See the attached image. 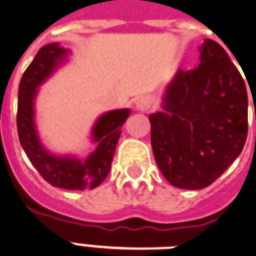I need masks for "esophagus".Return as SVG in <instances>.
Wrapping results in <instances>:
<instances>
[{
  "mask_svg": "<svg viewBox=\"0 0 256 256\" xmlns=\"http://www.w3.org/2000/svg\"><path fill=\"white\" fill-rule=\"evenodd\" d=\"M150 106H151V101H150L147 97H140V98L136 100V102H135V108H136L139 112H142V113L148 112Z\"/></svg>",
  "mask_w": 256,
  "mask_h": 256,
  "instance_id": "esophagus-1",
  "label": "esophagus"
}]
</instances>
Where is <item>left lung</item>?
<instances>
[{
	"label": "left lung",
	"instance_id": "8db88e82",
	"mask_svg": "<svg viewBox=\"0 0 256 256\" xmlns=\"http://www.w3.org/2000/svg\"><path fill=\"white\" fill-rule=\"evenodd\" d=\"M198 50V66L178 70L162 110L148 116L158 167L182 189L210 186L240 156L247 138L248 98L240 70L217 42L205 39Z\"/></svg>",
	"mask_w": 256,
	"mask_h": 256
}]
</instances>
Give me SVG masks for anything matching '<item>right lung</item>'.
I'll return each mask as SVG.
<instances>
[{"label":"right lung","instance_id":"1","mask_svg":"<svg viewBox=\"0 0 256 256\" xmlns=\"http://www.w3.org/2000/svg\"><path fill=\"white\" fill-rule=\"evenodd\" d=\"M68 55L70 50L59 43L46 44L35 55L20 78L16 128L20 146L46 182L58 188L84 190L98 186L106 178L130 109L112 110L97 118L90 134L96 150L85 160L72 155H55L46 148L35 124V98L39 86L67 62Z\"/></svg>","mask_w":256,"mask_h":256}]
</instances>
